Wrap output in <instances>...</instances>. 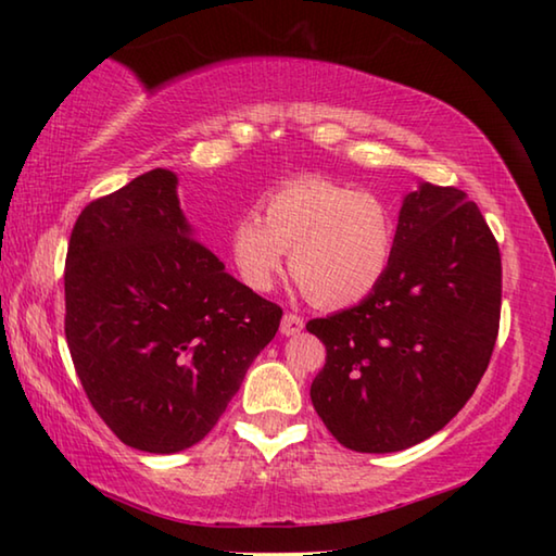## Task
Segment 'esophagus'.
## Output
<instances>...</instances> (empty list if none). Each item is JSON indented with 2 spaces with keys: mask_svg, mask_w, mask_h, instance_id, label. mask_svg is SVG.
Instances as JSON below:
<instances>
[{
  "mask_svg": "<svg viewBox=\"0 0 556 556\" xmlns=\"http://www.w3.org/2000/svg\"><path fill=\"white\" fill-rule=\"evenodd\" d=\"M301 328H304V318L296 316V314H285V318H281L279 331L285 336H296V333H301Z\"/></svg>",
  "mask_w": 556,
  "mask_h": 556,
  "instance_id": "1",
  "label": "esophagus"
}]
</instances>
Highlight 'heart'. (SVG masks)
Masks as SVG:
<instances>
[{"instance_id":"1","label":"heart","mask_w":556,"mask_h":556,"mask_svg":"<svg viewBox=\"0 0 556 556\" xmlns=\"http://www.w3.org/2000/svg\"><path fill=\"white\" fill-rule=\"evenodd\" d=\"M240 213L228 232L238 277L269 291L285 267L312 304L343 308L378 289L394 255V225L372 193L324 176L289 178Z\"/></svg>"}]
</instances>
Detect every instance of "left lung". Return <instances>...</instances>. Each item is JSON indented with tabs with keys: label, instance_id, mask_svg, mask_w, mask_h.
Masks as SVG:
<instances>
[{
	"label": "left lung",
	"instance_id": "obj_1",
	"mask_svg": "<svg viewBox=\"0 0 556 556\" xmlns=\"http://www.w3.org/2000/svg\"><path fill=\"white\" fill-rule=\"evenodd\" d=\"M501 294V250L478 205L454 186L404 195L378 289L306 324L326 345L312 382L326 429L361 454H392L444 429L491 363Z\"/></svg>",
	"mask_w": 556,
	"mask_h": 556
}]
</instances>
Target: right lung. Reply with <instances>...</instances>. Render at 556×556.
Here are the masks:
<instances>
[{"mask_svg":"<svg viewBox=\"0 0 556 556\" xmlns=\"http://www.w3.org/2000/svg\"><path fill=\"white\" fill-rule=\"evenodd\" d=\"M176 174L154 168L88 203L65 255V341L115 437L176 454L218 425L281 308L193 238Z\"/></svg>","mask_w":556,"mask_h":556,"instance_id":"add662e5","label":"right lung"}]
</instances>
